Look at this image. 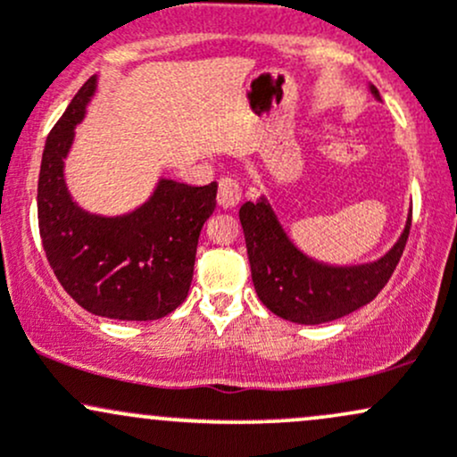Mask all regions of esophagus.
I'll list each match as a JSON object with an SVG mask.
<instances>
[{
    "mask_svg": "<svg viewBox=\"0 0 457 457\" xmlns=\"http://www.w3.org/2000/svg\"><path fill=\"white\" fill-rule=\"evenodd\" d=\"M240 197H243V187H240V182L236 180V178L225 176L219 180V193H217L219 206L228 211V208H234L236 204L240 202Z\"/></svg>",
    "mask_w": 457,
    "mask_h": 457,
    "instance_id": "esophagus-1",
    "label": "esophagus"
}]
</instances>
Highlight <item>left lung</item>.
<instances>
[{
  "label": "left lung",
  "mask_w": 457,
  "mask_h": 457,
  "mask_svg": "<svg viewBox=\"0 0 457 457\" xmlns=\"http://www.w3.org/2000/svg\"><path fill=\"white\" fill-rule=\"evenodd\" d=\"M378 98V90L371 86ZM246 255L260 301L275 316L298 324H322L356 312L378 296L400 262L412 212L395 246L363 266H327L303 255L290 243L266 199L240 206Z\"/></svg>",
  "instance_id": "8db88e82"
}]
</instances>
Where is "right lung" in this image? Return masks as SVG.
Listing matches in <instances>:
<instances>
[{"mask_svg": "<svg viewBox=\"0 0 457 457\" xmlns=\"http://www.w3.org/2000/svg\"><path fill=\"white\" fill-rule=\"evenodd\" d=\"M96 90L90 77L46 137L38 176V228L62 287L94 316L159 320L191 287L199 232L217 208V182L188 187L162 180L144 206L124 217H98L72 202L64 159L75 127Z\"/></svg>", "mask_w": 457, "mask_h": 457, "instance_id": "add662e5", "label": "right lung"}]
</instances>
